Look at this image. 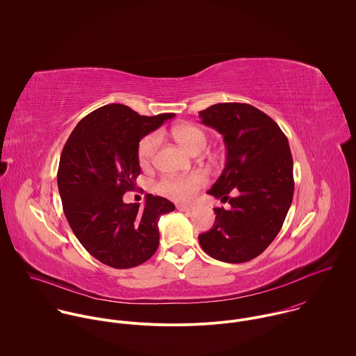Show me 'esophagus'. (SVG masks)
<instances>
[{
  "instance_id": "esophagus-1",
  "label": "esophagus",
  "mask_w": 356,
  "mask_h": 356,
  "mask_svg": "<svg viewBox=\"0 0 356 356\" xmlns=\"http://www.w3.org/2000/svg\"><path fill=\"white\" fill-rule=\"evenodd\" d=\"M177 208L178 211H182V212H191L195 209L192 205H177Z\"/></svg>"
}]
</instances>
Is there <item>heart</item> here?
Instances as JSON below:
<instances>
[{"label":"heart","instance_id":"heart-1","mask_svg":"<svg viewBox=\"0 0 356 356\" xmlns=\"http://www.w3.org/2000/svg\"><path fill=\"white\" fill-rule=\"evenodd\" d=\"M171 136L191 153L202 152L207 144V136L203 130L195 124H177L170 130ZM161 144V134L159 131L149 133L145 136L138 147L137 157L141 165L151 164ZM205 184V178L202 174H192L186 177H164L156 184V191L172 200L189 202L197 191H200Z\"/></svg>","mask_w":356,"mask_h":356}]
</instances>
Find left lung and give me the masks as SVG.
I'll list each match as a JSON object with an SVG mask.
<instances>
[{
    "mask_svg": "<svg viewBox=\"0 0 356 356\" xmlns=\"http://www.w3.org/2000/svg\"><path fill=\"white\" fill-rule=\"evenodd\" d=\"M202 123L223 136L226 165L207 192L229 202L213 208L212 229L199 236L205 254L244 263L277 237L292 204L293 159L288 138L264 112L250 104L220 102L200 111Z\"/></svg>",
    "mask_w": 356,
    "mask_h": 356,
    "instance_id": "left-lung-1",
    "label": "left lung"
}]
</instances>
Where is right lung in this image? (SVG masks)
I'll list each match as a JSON object with an SVG mask.
<instances>
[{"instance_id": "obj_1", "label": "right lung", "mask_w": 356, "mask_h": 356, "mask_svg": "<svg viewBox=\"0 0 356 356\" xmlns=\"http://www.w3.org/2000/svg\"><path fill=\"white\" fill-rule=\"evenodd\" d=\"M174 113L138 115L109 104L85 116L60 156L57 186L65 218L83 248L113 268L143 264L159 247V218L175 209L147 195L144 208L126 204L141 172L137 147Z\"/></svg>"}]
</instances>
